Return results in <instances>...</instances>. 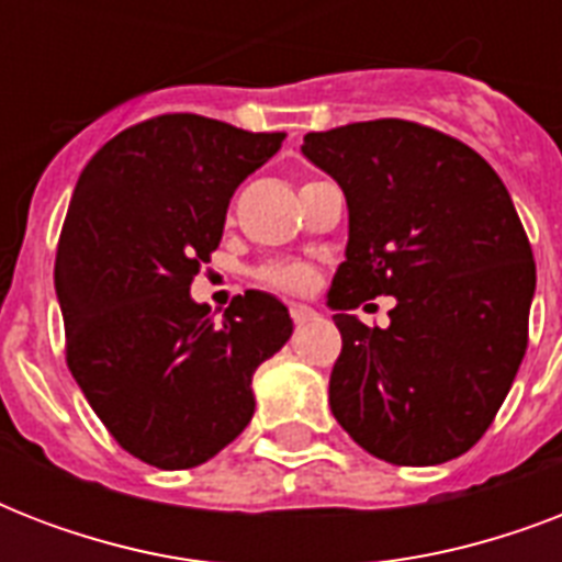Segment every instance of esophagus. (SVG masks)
<instances>
[{
  "instance_id": "obj_1",
  "label": "esophagus",
  "mask_w": 562,
  "mask_h": 562,
  "mask_svg": "<svg viewBox=\"0 0 562 562\" xmlns=\"http://www.w3.org/2000/svg\"><path fill=\"white\" fill-rule=\"evenodd\" d=\"M291 321H294V324L297 326H303V324H308V321H315L317 317V312L312 306H303V303H291Z\"/></svg>"
}]
</instances>
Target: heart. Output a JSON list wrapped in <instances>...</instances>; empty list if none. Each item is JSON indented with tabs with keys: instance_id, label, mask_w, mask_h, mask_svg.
<instances>
[{
	"instance_id": "1",
	"label": "heart",
	"mask_w": 562,
	"mask_h": 562,
	"mask_svg": "<svg viewBox=\"0 0 562 562\" xmlns=\"http://www.w3.org/2000/svg\"><path fill=\"white\" fill-rule=\"evenodd\" d=\"M259 282L282 294H300V291L312 289L315 282V268L303 259H277L259 268Z\"/></svg>"
}]
</instances>
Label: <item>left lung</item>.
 I'll return each instance as SVG.
<instances>
[{"label": "left lung", "mask_w": 562, "mask_h": 562, "mask_svg": "<svg viewBox=\"0 0 562 562\" xmlns=\"http://www.w3.org/2000/svg\"><path fill=\"white\" fill-rule=\"evenodd\" d=\"M303 154L350 206L329 289L335 419L396 467L452 461L487 431L528 350L537 265L514 201L470 145L405 119L306 134ZM382 293L397 297L387 330L346 315Z\"/></svg>", "instance_id": "1"}]
</instances>
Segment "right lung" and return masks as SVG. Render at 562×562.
Returning <instances> with one entry per match:
<instances>
[{
    "label": "right lung",
    "mask_w": 562,
    "mask_h": 562,
    "mask_svg": "<svg viewBox=\"0 0 562 562\" xmlns=\"http://www.w3.org/2000/svg\"><path fill=\"white\" fill-rule=\"evenodd\" d=\"M285 134L166 113L116 134L83 166L55 259L66 364L125 452L189 470L254 417V373L291 338L289 308L238 294L224 321L189 297L238 183Z\"/></svg>",
    "instance_id": "obj_1"
}]
</instances>
